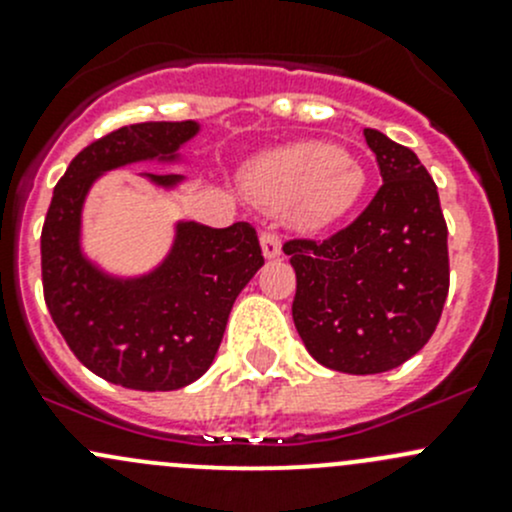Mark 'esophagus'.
I'll return each instance as SVG.
<instances>
[{
    "mask_svg": "<svg viewBox=\"0 0 512 512\" xmlns=\"http://www.w3.org/2000/svg\"><path fill=\"white\" fill-rule=\"evenodd\" d=\"M260 245H262V255H265L267 260H275V257L282 255V242L275 232H262Z\"/></svg>",
    "mask_w": 512,
    "mask_h": 512,
    "instance_id": "esophagus-1",
    "label": "esophagus"
}]
</instances>
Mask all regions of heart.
<instances>
[{
	"instance_id": "heart-1",
	"label": "heart",
	"mask_w": 512,
	"mask_h": 512,
	"mask_svg": "<svg viewBox=\"0 0 512 512\" xmlns=\"http://www.w3.org/2000/svg\"><path fill=\"white\" fill-rule=\"evenodd\" d=\"M242 183L262 208L287 210L297 230L319 232L352 213L364 195L366 175L344 148L299 141L247 163Z\"/></svg>"
}]
</instances>
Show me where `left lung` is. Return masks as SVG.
Segmentation results:
<instances>
[{
	"label": "left lung",
	"instance_id": "8db88e82",
	"mask_svg": "<svg viewBox=\"0 0 512 512\" xmlns=\"http://www.w3.org/2000/svg\"><path fill=\"white\" fill-rule=\"evenodd\" d=\"M384 185L347 230L285 245L297 275L292 319L307 352L344 374H381L431 339L448 294L438 190L411 148L364 128Z\"/></svg>",
	"mask_w": 512,
	"mask_h": 512
}]
</instances>
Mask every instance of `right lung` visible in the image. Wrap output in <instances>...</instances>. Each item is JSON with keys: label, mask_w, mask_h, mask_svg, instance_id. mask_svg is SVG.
<instances>
[{"label": "right lung", "mask_w": 512, "mask_h": 512, "mask_svg": "<svg viewBox=\"0 0 512 512\" xmlns=\"http://www.w3.org/2000/svg\"><path fill=\"white\" fill-rule=\"evenodd\" d=\"M198 121L133 123L91 143L56 183L44 230L41 275L51 319L76 359L123 389L175 391L215 361L237 294L265 265L247 223L208 227L175 220L165 255L146 272H113L84 247V210L98 180L128 165H190L183 148ZM175 195L188 178L138 173Z\"/></svg>", "instance_id": "obj_1"}]
</instances>
